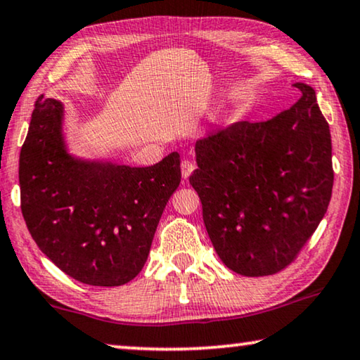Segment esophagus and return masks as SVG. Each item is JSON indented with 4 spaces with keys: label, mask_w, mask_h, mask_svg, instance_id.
Returning a JSON list of instances; mask_svg holds the SVG:
<instances>
[{
    "label": "esophagus",
    "mask_w": 360,
    "mask_h": 360,
    "mask_svg": "<svg viewBox=\"0 0 360 360\" xmlns=\"http://www.w3.org/2000/svg\"><path fill=\"white\" fill-rule=\"evenodd\" d=\"M180 167H181V176H184V179L186 180L191 175V172L195 170V164L190 162V160H184Z\"/></svg>",
    "instance_id": "34e87169"
}]
</instances>
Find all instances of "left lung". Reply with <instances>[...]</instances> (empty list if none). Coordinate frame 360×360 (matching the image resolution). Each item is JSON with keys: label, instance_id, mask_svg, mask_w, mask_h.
Listing matches in <instances>:
<instances>
[{"label": "left lung", "instance_id": "obj_1", "mask_svg": "<svg viewBox=\"0 0 360 360\" xmlns=\"http://www.w3.org/2000/svg\"><path fill=\"white\" fill-rule=\"evenodd\" d=\"M266 122H237L200 138L190 176L207 236L233 273L284 269L325 216L333 190L331 134L315 91Z\"/></svg>", "mask_w": 360, "mask_h": 360}]
</instances>
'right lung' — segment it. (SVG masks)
Here are the masks:
<instances>
[{"label": "right lung", "mask_w": 360, "mask_h": 360, "mask_svg": "<svg viewBox=\"0 0 360 360\" xmlns=\"http://www.w3.org/2000/svg\"><path fill=\"white\" fill-rule=\"evenodd\" d=\"M65 105L37 98L19 155L20 210L37 247L63 273L89 285L127 284L148 259L180 154L149 167L86 159L68 149Z\"/></svg>", "instance_id": "right-lung-1"}]
</instances>
